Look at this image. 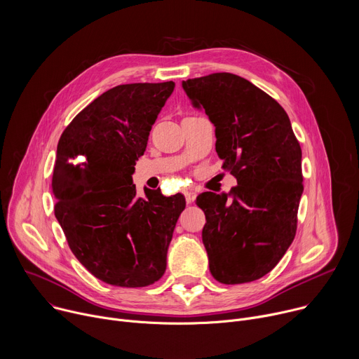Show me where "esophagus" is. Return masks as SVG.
Wrapping results in <instances>:
<instances>
[{
    "mask_svg": "<svg viewBox=\"0 0 359 359\" xmlns=\"http://www.w3.org/2000/svg\"><path fill=\"white\" fill-rule=\"evenodd\" d=\"M184 198H186V203L190 204L193 201V193L191 191H184Z\"/></svg>",
    "mask_w": 359,
    "mask_h": 359,
    "instance_id": "esophagus-1",
    "label": "esophagus"
}]
</instances>
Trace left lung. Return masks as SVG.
<instances>
[{"label": "left lung", "instance_id": "8db88e82", "mask_svg": "<svg viewBox=\"0 0 359 359\" xmlns=\"http://www.w3.org/2000/svg\"><path fill=\"white\" fill-rule=\"evenodd\" d=\"M191 105L216 128V151L237 179L230 193L204 191L201 238L212 276L241 284L270 273L291 245L302 194L301 147L277 100L229 72L187 79Z\"/></svg>", "mask_w": 359, "mask_h": 359}]
</instances>
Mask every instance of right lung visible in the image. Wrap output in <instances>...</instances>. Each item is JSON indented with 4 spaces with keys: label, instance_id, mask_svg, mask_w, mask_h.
<instances>
[{
    "label": "right lung",
    "instance_id": "add662e5",
    "mask_svg": "<svg viewBox=\"0 0 359 359\" xmlns=\"http://www.w3.org/2000/svg\"><path fill=\"white\" fill-rule=\"evenodd\" d=\"M175 82L118 85L67 126L53 175L55 217L71 251L96 278L146 287L166 271V255L184 197H166L132 182L151 125Z\"/></svg>",
    "mask_w": 359,
    "mask_h": 359
}]
</instances>
